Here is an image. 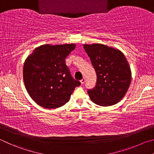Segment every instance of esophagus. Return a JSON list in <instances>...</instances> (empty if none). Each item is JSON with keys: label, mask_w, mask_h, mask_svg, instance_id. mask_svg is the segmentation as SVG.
I'll use <instances>...</instances> for the list:
<instances>
[{"label": "esophagus", "mask_w": 154, "mask_h": 154, "mask_svg": "<svg viewBox=\"0 0 154 154\" xmlns=\"http://www.w3.org/2000/svg\"><path fill=\"white\" fill-rule=\"evenodd\" d=\"M85 81H86V79L84 77L81 80H80V82H81L82 84H84V83L85 82Z\"/></svg>", "instance_id": "34e87169"}]
</instances>
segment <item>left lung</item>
<instances>
[{"label": "left lung", "mask_w": 154, "mask_h": 154, "mask_svg": "<svg viewBox=\"0 0 154 154\" xmlns=\"http://www.w3.org/2000/svg\"><path fill=\"white\" fill-rule=\"evenodd\" d=\"M97 74V83L88 90L91 101L100 106L119 102L127 92L131 82V71L120 50L102 44L84 45Z\"/></svg>", "instance_id": "obj_1"}]
</instances>
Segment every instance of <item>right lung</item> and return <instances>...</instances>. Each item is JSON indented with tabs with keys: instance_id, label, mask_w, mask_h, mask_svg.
I'll return each instance as SVG.
<instances>
[{
	"instance_id": "1",
	"label": "right lung",
	"mask_w": 154,
	"mask_h": 154,
	"mask_svg": "<svg viewBox=\"0 0 154 154\" xmlns=\"http://www.w3.org/2000/svg\"><path fill=\"white\" fill-rule=\"evenodd\" d=\"M75 44L43 45L34 50L23 64V78L27 91L36 103L55 109L69 101L80 82L72 77L66 59Z\"/></svg>"
}]
</instances>
